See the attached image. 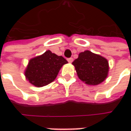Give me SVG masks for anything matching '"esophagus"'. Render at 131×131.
<instances>
[{
    "label": "esophagus",
    "mask_w": 131,
    "mask_h": 131,
    "mask_svg": "<svg viewBox=\"0 0 131 131\" xmlns=\"http://www.w3.org/2000/svg\"><path fill=\"white\" fill-rule=\"evenodd\" d=\"M67 60H68V62H69V63H72V62H73V59L72 58H68Z\"/></svg>",
    "instance_id": "34e87169"
}]
</instances>
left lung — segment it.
<instances>
[{
    "label": "left lung",
    "instance_id": "left-lung-1",
    "mask_svg": "<svg viewBox=\"0 0 131 131\" xmlns=\"http://www.w3.org/2000/svg\"><path fill=\"white\" fill-rule=\"evenodd\" d=\"M72 64L75 67L79 79L87 84H99L108 76V60L89 50L79 53L78 58Z\"/></svg>",
    "mask_w": 131,
    "mask_h": 131
}]
</instances>
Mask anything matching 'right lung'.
<instances>
[{"label":"right lung","mask_w":131,"mask_h":131,"mask_svg":"<svg viewBox=\"0 0 131 131\" xmlns=\"http://www.w3.org/2000/svg\"><path fill=\"white\" fill-rule=\"evenodd\" d=\"M68 61L48 50L43 54L30 60L25 75L27 80L36 87H43L52 82L61 67Z\"/></svg>","instance_id":"add662e5"}]
</instances>
